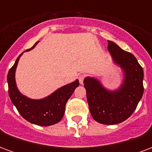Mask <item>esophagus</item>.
<instances>
[{"label":"esophagus","mask_w":152,"mask_h":152,"mask_svg":"<svg viewBox=\"0 0 152 152\" xmlns=\"http://www.w3.org/2000/svg\"><path fill=\"white\" fill-rule=\"evenodd\" d=\"M78 79H79V81H80V85H83V83H84V79H85V75H80L79 77H78Z\"/></svg>","instance_id":"34e87169"}]
</instances>
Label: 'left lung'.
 I'll return each mask as SVG.
<instances>
[{
	"mask_svg": "<svg viewBox=\"0 0 152 152\" xmlns=\"http://www.w3.org/2000/svg\"><path fill=\"white\" fill-rule=\"evenodd\" d=\"M108 51L114 63L121 67L124 80L116 90L104 88L99 80H84L87 101L93 118L103 124H116L133 114L143 94V70L137 58L108 40Z\"/></svg>",
	"mask_w": 152,
	"mask_h": 152,
	"instance_id": "obj_1",
	"label": "left lung"
}]
</instances>
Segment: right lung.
<instances>
[{"mask_svg": "<svg viewBox=\"0 0 152 152\" xmlns=\"http://www.w3.org/2000/svg\"><path fill=\"white\" fill-rule=\"evenodd\" d=\"M37 43L38 41L27 51L32 50ZM22 54L23 53L18 57L15 64L10 69L7 76L9 96L12 103L16 107L19 114L31 124L40 126L56 124L63 117L66 102L76 87L79 86V80H76L74 82L61 87L46 98L29 99L18 91L15 82V71Z\"/></svg>", "mask_w": 152, "mask_h": 152, "instance_id": "1", "label": "right lung"}]
</instances>
